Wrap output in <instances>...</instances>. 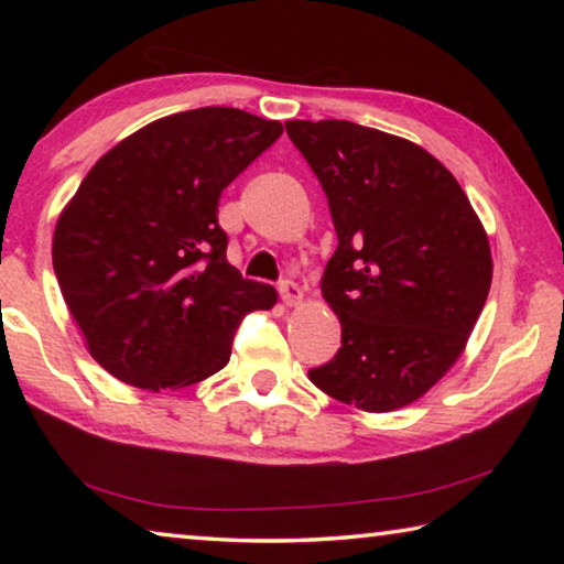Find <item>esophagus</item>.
<instances>
[{
	"label": "esophagus",
	"mask_w": 564,
	"mask_h": 564,
	"mask_svg": "<svg viewBox=\"0 0 564 564\" xmlns=\"http://www.w3.org/2000/svg\"><path fill=\"white\" fill-rule=\"evenodd\" d=\"M279 293L285 305H299L303 299V289L295 281H281Z\"/></svg>",
	"instance_id": "34e87169"
}]
</instances>
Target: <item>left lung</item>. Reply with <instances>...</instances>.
<instances>
[{
	"label": "left lung",
	"mask_w": 564,
	"mask_h": 564,
	"mask_svg": "<svg viewBox=\"0 0 564 564\" xmlns=\"http://www.w3.org/2000/svg\"><path fill=\"white\" fill-rule=\"evenodd\" d=\"M326 191L338 248L321 279L340 350L323 393L388 413L427 393L470 336L492 281L488 234L441 161L352 121H285Z\"/></svg>",
	"instance_id": "8db88e82"
}]
</instances>
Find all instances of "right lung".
Masks as SVG:
<instances>
[{
	"mask_svg": "<svg viewBox=\"0 0 564 564\" xmlns=\"http://www.w3.org/2000/svg\"><path fill=\"white\" fill-rule=\"evenodd\" d=\"M283 133L231 107L159 119L104 154L54 228V273L104 370L161 390L214 376L273 285L226 261L221 191Z\"/></svg>",
	"mask_w": 564,
	"mask_h": 564,
	"instance_id": "obj_1",
	"label": "right lung"
}]
</instances>
